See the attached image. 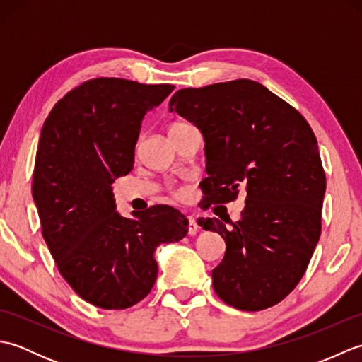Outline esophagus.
<instances>
[{
	"label": "esophagus",
	"mask_w": 362,
	"mask_h": 362,
	"mask_svg": "<svg viewBox=\"0 0 362 362\" xmlns=\"http://www.w3.org/2000/svg\"><path fill=\"white\" fill-rule=\"evenodd\" d=\"M197 228H199V226H197L196 219L193 216H188V235H191V236L196 235Z\"/></svg>",
	"instance_id": "obj_1"
}]
</instances>
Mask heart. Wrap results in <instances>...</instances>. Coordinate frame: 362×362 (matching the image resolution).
<instances>
[{
    "label": "heart",
    "mask_w": 362,
    "mask_h": 362,
    "mask_svg": "<svg viewBox=\"0 0 362 362\" xmlns=\"http://www.w3.org/2000/svg\"><path fill=\"white\" fill-rule=\"evenodd\" d=\"M183 124H187V122H174V124L169 127V129H173V127H179V126H183ZM177 196H182L180 193H177Z\"/></svg>",
    "instance_id": "1"
}]
</instances>
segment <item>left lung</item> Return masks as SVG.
<instances>
[{
  "label": "left lung",
  "mask_w": 362,
  "mask_h": 362,
  "mask_svg": "<svg viewBox=\"0 0 362 362\" xmlns=\"http://www.w3.org/2000/svg\"><path fill=\"white\" fill-rule=\"evenodd\" d=\"M169 110L205 138L202 209L247 193L232 228L218 218L197 219L227 245L211 272L214 292L243 311L280 303L303 276L322 230L327 180L313 129L294 107L249 79L182 88Z\"/></svg>",
  "instance_id": "8db88e82"
}]
</instances>
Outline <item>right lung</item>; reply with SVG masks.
<instances>
[{
    "mask_svg": "<svg viewBox=\"0 0 362 362\" xmlns=\"http://www.w3.org/2000/svg\"><path fill=\"white\" fill-rule=\"evenodd\" d=\"M173 90L90 79L68 91L43 124L33 175L42 235L60 275L98 308L143 300L157 280L153 252L188 233V219L168 205L121 218L112 193L115 179L132 171L144 115Z\"/></svg>",
    "mask_w": 362,
    "mask_h": 362,
    "instance_id": "1",
    "label": "right lung"
}]
</instances>
